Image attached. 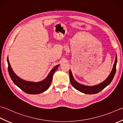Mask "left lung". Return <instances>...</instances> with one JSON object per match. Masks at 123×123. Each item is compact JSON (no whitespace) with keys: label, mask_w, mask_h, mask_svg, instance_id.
<instances>
[{"label":"left lung","mask_w":123,"mask_h":123,"mask_svg":"<svg viewBox=\"0 0 123 123\" xmlns=\"http://www.w3.org/2000/svg\"><path fill=\"white\" fill-rule=\"evenodd\" d=\"M117 62V55L116 56L115 61L113 65V68L110 74V75L108 76V77L106 79V80L104 81L98 85H97L93 86H87L83 85L80 84V83L76 82L74 79L72 73L71 72V71L69 70V79H70V82L73 87L76 90H79L83 93L87 94H97L102 90L104 88L110 84V82L112 81L113 78L114 77L115 75L116 71V65Z\"/></svg>","instance_id":"left-lung-1"}]
</instances>
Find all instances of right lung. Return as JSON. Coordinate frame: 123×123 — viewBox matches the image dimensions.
<instances>
[{"mask_svg": "<svg viewBox=\"0 0 123 123\" xmlns=\"http://www.w3.org/2000/svg\"><path fill=\"white\" fill-rule=\"evenodd\" d=\"M7 62L8 73L11 79L18 87H19L25 93L29 94H38L47 90L50 87L53 75L59 66V65H58L53 68L45 79L40 82H35L28 81L18 77V75L15 74L12 68L8 57Z\"/></svg>", "mask_w": 123, "mask_h": 123, "instance_id": "add662e5", "label": "right lung"}]
</instances>
